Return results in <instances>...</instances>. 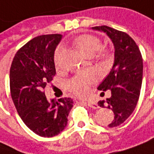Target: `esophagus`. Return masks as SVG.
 <instances>
[{"label": "esophagus", "mask_w": 154, "mask_h": 154, "mask_svg": "<svg viewBox=\"0 0 154 154\" xmlns=\"http://www.w3.org/2000/svg\"><path fill=\"white\" fill-rule=\"evenodd\" d=\"M86 104H88V106H90V107H91V108H93V109H97V108H99L98 105L97 104V103L94 102V101H91H91H87Z\"/></svg>", "instance_id": "esophagus-1"}]
</instances>
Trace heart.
I'll use <instances>...</instances> for the list:
<instances>
[{
  "mask_svg": "<svg viewBox=\"0 0 154 154\" xmlns=\"http://www.w3.org/2000/svg\"><path fill=\"white\" fill-rule=\"evenodd\" d=\"M73 43L75 47L83 55L88 57V56H92L95 53L96 50L99 49L101 45V41L96 35L85 34L76 37L73 41ZM61 53H62V48L58 47L55 53V62L57 64L59 63ZM107 56H108V51L106 50H101L99 51L100 57H106ZM95 79L96 76L94 73L90 71L82 72L73 77L72 79H70L67 83V86L76 95L85 96L88 92L90 85L92 84L95 81Z\"/></svg>",
  "mask_w": 154,
  "mask_h": 154,
  "instance_id": "1",
  "label": "heart"
}]
</instances>
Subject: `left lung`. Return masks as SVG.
<instances>
[{
    "label": "left lung",
    "mask_w": 154,
    "mask_h": 154,
    "mask_svg": "<svg viewBox=\"0 0 154 154\" xmlns=\"http://www.w3.org/2000/svg\"><path fill=\"white\" fill-rule=\"evenodd\" d=\"M105 33L114 46V63L110 73L97 89L110 90L112 97L98 102L100 107L112 109L114 119L108 125L115 127L124 123L133 112L139 101L143 77V59L140 49L129 35L108 26L93 27ZM104 93V92H103Z\"/></svg>",
    "instance_id": "left-lung-1"
}]
</instances>
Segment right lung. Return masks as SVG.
Instances as JSON below:
<instances>
[{
  "instance_id": "add662e5",
  "label": "right lung",
  "mask_w": 154,
  "mask_h": 154,
  "mask_svg": "<svg viewBox=\"0 0 154 154\" xmlns=\"http://www.w3.org/2000/svg\"><path fill=\"white\" fill-rule=\"evenodd\" d=\"M62 35L33 38L18 50L9 73L10 92L17 112L35 134L50 138L58 135L68 124L73 107L69 97L49 101L43 91L56 75L54 55Z\"/></svg>"
}]
</instances>
